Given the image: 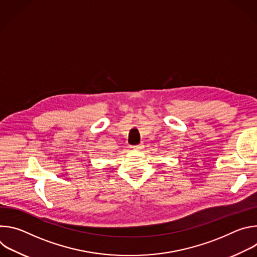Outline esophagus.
Returning a JSON list of instances; mask_svg holds the SVG:
<instances>
[{"instance_id":"34e87169","label":"esophagus","mask_w":257,"mask_h":257,"mask_svg":"<svg viewBox=\"0 0 257 257\" xmlns=\"http://www.w3.org/2000/svg\"><path fill=\"white\" fill-rule=\"evenodd\" d=\"M141 149H143V145L142 144H137V145L132 146V150H134V151H140Z\"/></svg>"}]
</instances>
